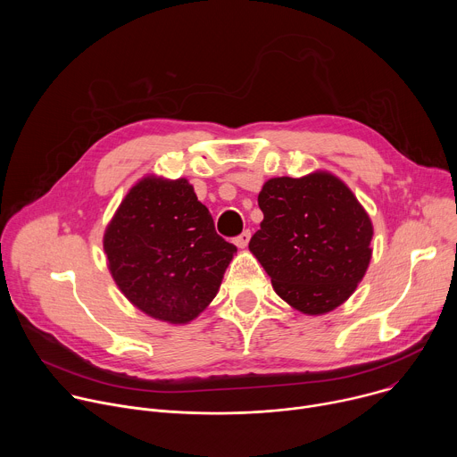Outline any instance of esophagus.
<instances>
[{
  "mask_svg": "<svg viewBox=\"0 0 457 457\" xmlns=\"http://www.w3.org/2000/svg\"><path fill=\"white\" fill-rule=\"evenodd\" d=\"M249 238H251V231L245 229V231H242V233L235 238V244H237L238 247H245V245L249 244Z\"/></svg>",
  "mask_w": 457,
  "mask_h": 457,
  "instance_id": "obj_1",
  "label": "esophagus"
}]
</instances>
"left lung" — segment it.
Segmentation results:
<instances>
[{
  "instance_id": "1",
  "label": "left lung",
  "mask_w": 457,
  "mask_h": 457,
  "mask_svg": "<svg viewBox=\"0 0 457 457\" xmlns=\"http://www.w3.org/2000/svg\"><path fill=\"white\" fill-rule=\"evenodd\" d=\"M264 213L249 249L273 289L305 314L344 303L370 262L372 224L353 191L335 175L277 177L258 193Z\"/></svg>"
}]
</instances>
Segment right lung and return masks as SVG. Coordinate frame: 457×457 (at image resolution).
Wrapping results in <instances>:
<instances>
[{"instance_id": "right-lung-1", "label": "right lung", "mask_w": 457, "mask_h": 457, "mask_svg": "<svg viewBox=\"0 0 457 457\" xmlns=\"http://www.w3.org/2000/svg\"><path fill=\"white\" fill-rule=\"evenodd\" d=\"M110 273L146 314L186 323L215 298L237 247L186 179L146 177L120 203L104 233Z\"/></svg>"}]
</instances>
